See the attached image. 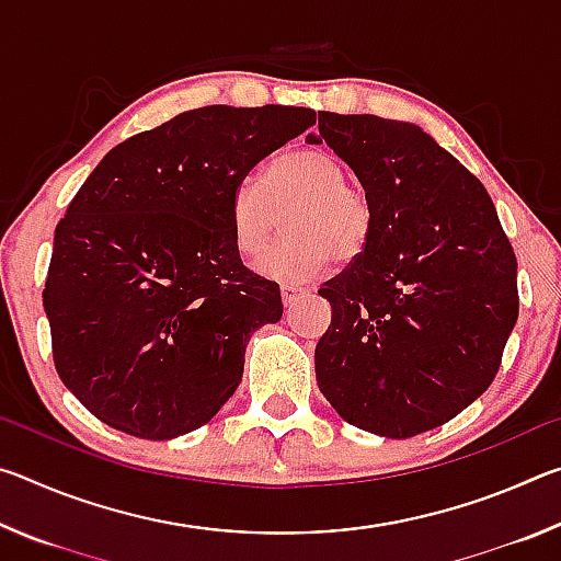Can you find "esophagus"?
Here are the masks:
<instances>
[{
	"instance_id": "34e87169",
	"label": "esophagus",
	"mask_w": 561,
	"mask_h": 561,
	"mask_svg": "<svg viewBox=\"0 0 561 561\" xmlns=\"http://www.w3.org/2000/svg\"><path fill=\"white\" fill-rule=\"evenodd\" d=\"M301 297H304V289L291 287V284H282V301H284V307H291V304H297Z\"/></svg>"
}]
</instances>
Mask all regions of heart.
I'll return each instance as SVG.
<instances>
[{"mask_svg": "<svg viewBox=\"0 0 561 561\" xmlns=\"http://www.w3.org/2000/svg\"><path fill=\"white\" fill-rule=\"evenodd\" d=\"M346 168L324 148H294L264 165L260 178H244L230 201L232 240L240 257L260 260L279 217L284 240L257 270L270 279L307 284L327 270L329 260H358L371 242L376 213L364 190L346 183Z\"/></svg>", "mask_w": 561, "mask_h": 561, "instance_id": "obj_1", "label": "heart"}]
</instances>
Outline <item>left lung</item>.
<instances>
[{"label":"left lung","mask_w":561,"mask_h":561,"mask_svg":"<svg viewBox=\"0 0 561 561\" xmlns=\"http://www.w3.org/2000/svg\"><path fill=\"white\" fill-rule=\"evenodd\" d=\"M371 197V242L319 294L317 383L346 423L413 438L488 391L515 329L517 260L488 190L415 123L319 113Z\"/></svg>","instance_id":"left-lung-1"}]
</instances>
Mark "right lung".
<instances>
[{
	"label": "right lung",
	"mask_w": 561,
	"mask_h": 561,
	"mask_svg": "<svg viewBox=\"0 0 561 561\" xmlns=\"http://www.w3.org/2000/svg\"><path fill=\"white\" fill-rule=\"evenodd\" d=\"M317 123L311 108L205 106L123 140L56 225L44 311L64 386L111 428L170 440L242 381L279 287L240 260L230 201Z\"/></svg>",
	"instance_id": "obj_1"
}]
</instances>
